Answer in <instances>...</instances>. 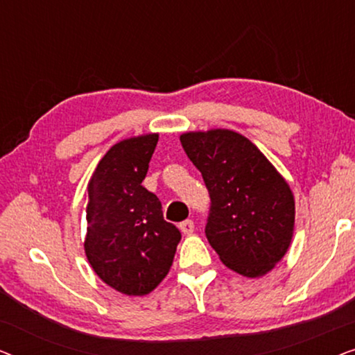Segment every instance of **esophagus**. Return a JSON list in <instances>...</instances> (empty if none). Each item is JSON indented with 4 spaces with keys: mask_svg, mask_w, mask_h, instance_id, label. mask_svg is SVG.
<instances>
[{
    "mask_svg": "<svg viewBox=\"0 0 355 355\" xmlns=\"http://www.w3.org/2000/svg\"><path fill=\"white\" fill-rule=\"evenodd\" d=\"M179 230H181L182 234H192V232H193V221H191V220L182 221L181 225H179Z\"/></svg>",
    "mask_w": 355,
    "mask_h": 355,
    "instance_id": "esophagus-1",
    "label": "esophagus"
}]
</instances>
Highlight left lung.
<instances>
[{"mask_svg":"<svg viewBox=\"0 0 355 355\" xmlns=\"http://www.w3.org/2000/svg\"><path fill=\"white\" fill-rule=\"evenodd\" d=\"M210 192L207 239L227 268L260 278L288 252L295 202L289 184L249 139L231 129L181 134Z\"/></svg>","mask_w":355,"mask_h":355,"instance_id":"left-lung-1","label":"left lung"}]
</instances>
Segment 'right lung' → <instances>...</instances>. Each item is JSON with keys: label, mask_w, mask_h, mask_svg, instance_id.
<instances>
[{"label": "right lung", "mask_w": 355, "mask_h": 355, "mask_svg": "<svg viewBox=\"0 0 355 355\" xmlns=\"http://www.w3.org/2000/svg\"><path fill=\"white\" fill-rule=\"evenodd\" d=\"M158 134L114 144L87 186L84 250L96 276L121 294L147 295L173 265L181 232L142 186Z\"/></svg>", "instance_id": "obj_1"}]
</instances>
